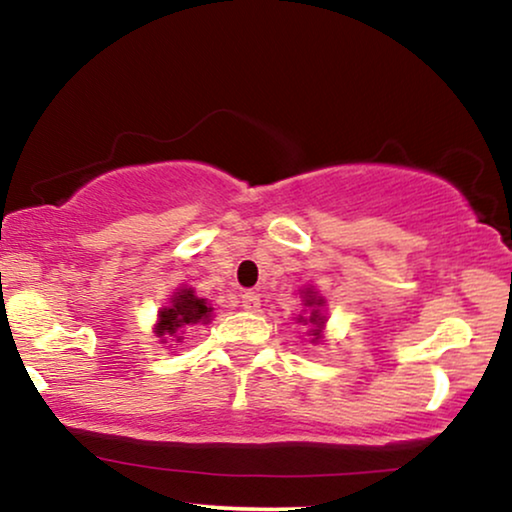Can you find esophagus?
I'll use <instances>...</instances> for the list:
<instances>
[{"label": "esophagus", "mask_w": 512, "mask_h": 512, "mask_svg": "<svg viewBox=\"0 0 512 512\" xmlns=\"http://www.w3.org/2000/svg\"><path fill=\"white\" fill-rule=\"evenodd\" d=\"M241 306L245 311L257 313L260 311V295H255V292H245V295L241 297Z\"/></svg>", "instance_id": "esophagus-1"}]
</instances>
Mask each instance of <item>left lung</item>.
Returning a JSON list of instances; mask_svg holds the SVG:
<instances>
[{
	"label": "left lung",
	"mask_w": 512,
	"mask_h": 512,
	"mask_svg": "<svg viewBox=\"0 0 512 512\" xmlns=\"http://www.w3.org/2000/svg\"><path fill=\"white\" fill-rule=\"evenodd\" d=\"M302 295L304 311L297 316V323L309 327L306 335H309L311 344L325 342V323H327V311H325V297H320V292L313 285H306L304 290H299Z\"/></svg>",
	"instance_id": "1"
}]
</instances>
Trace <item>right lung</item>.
Returning <instances> with one entry per match:
<instances>
[{
	"instance_id": "1",
	"label": "right lung",
	"mask_w": 512,
	"mask_h": 512,
	"mask_svg": "<svg viewBox=\"0 0 512 512\" xmlns=\"http://www.w3.org/2000/svg\"><path fill=\"white\" fill-rule=\"evenodd\" d=\"M213 311L208 299L196 295V290L189 285H180L168 297V304L156 313L154 335L161 344H168L170 351H175V346L185 342V335L196 325H208L213 320Z\"/></svg>"
}]
</instances>
